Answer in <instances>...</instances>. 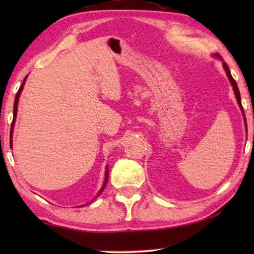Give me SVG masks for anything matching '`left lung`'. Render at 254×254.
<instances>
[{"label": "left lung", "mask_w": 254, "mask_h": 254, "mask_svg": "<svg viewBox=\"0 0 254 254\" xmlns=\"http://www.w3.org/2000/svg\"><path fill=\"white\" fill-rule=\"evenodd\" d=\"M215 58H217V59H220L221 60V55H218V54H215L214 55ZM223 68H224V70H225V74H227V76H228V78H229V81H230V83H231V85H232V89H234V92H235V96H236V99H237V103H238V105H239V107H241V111L243 112V116H244V118H245V114H244V110H243V106H242V100H241V93H239V90H238V86H237V83H236V81L234 78H232V76H231V72H230V70H229V67L227 65V64H225V62H223ZM245 123H246V120H245Z\"/></svg>", "instance_id": "1"}]
</instances>
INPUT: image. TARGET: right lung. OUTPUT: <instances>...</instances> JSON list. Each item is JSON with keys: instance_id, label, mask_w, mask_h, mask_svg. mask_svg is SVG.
Returning a JSON list of instances; mask_svg holds the SVG:
<instances>
[{"instance_id": "right-lung-1", "label": "right lung", "mask_w": 254, "mask_h": 254, "mask_svg": "<svg viewBox=\"0 0 254 254\" xmlns=\"http://www.w3.org/2000/svg\"><path fill=\"white\" fill-rule=\"evenodd\" d=\"M26 77H27V76H26ZM26 77L24 78L23 84L20 85L18 92H17V95H16L15 103H13V119H12V124H11V130H10V148L12 147V131H13V126H15V121H16V117H17V106H18V100H19L20 93H22V90H23V88H24V84H25V82H26ZM107 182H109V165L106 166V170H105V179H104V183H103L102 189H100V190H98V193H97V195L95 196V199H96L97 196H99L100 194L103 193L104 189H105L106 185H107ZM95 199H93V200H95ZM91 202H92V201H90L89 203H91ZM81 207H82V206H81Z\"/></svg>"}]
</instances>
